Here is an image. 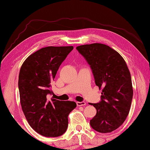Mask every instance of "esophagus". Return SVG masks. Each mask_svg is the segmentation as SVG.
Listing matches in <instances>:
<instances>
[{
	"mask_svg": "<svg viewBox=\"0 0 150 150\" xmlns=\"http://www.w3.org/2000/svg\"><path fill=\"white\" fill-rule=\"evenodd\" d=\"M76 103H77V105L78 106H83L86 105V102H77Z\"/></svg>",
	"mask_w": 150,
	"mask_h": 150,
	"instance_id": "1",
	"label": "esophagus"
}]
</instances>
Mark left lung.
<instances>
[{
	"instance_id": "1",
	"label": "left lung",
	"mask_w": 150,
	"mask_h": 150,
	"mask_svg": "<svg viewBox=\"0 0 150 150\" xmlns=\"http://www.w3.org/2000/svg\"><path fill=\"white\" fill-rule=\"evenodd\" d=\"M92 70L96 85L102 89L101 101L90 125L99 133H110L125 122L130 110L133 86L130 72L123 58L110 46L94 43L77 46Z\"/></svg>"
}]
</instances>
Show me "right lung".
<instances>
[{
	"instance_id": "add662e5",
	"label": "right lung",
	"mask_w": 150,
	"mask_h": 150,
	"mask_svg": "<svg viewBox=\"0 0 150 150\" xmlns=\"http://www.w3.org/2000/svg\"><path fill=\"white\" fill-rule=\"evenodd\" d=\"M73 46H48L27 58L19 75L20 102L33 130L45 137H59L67 131L68 116L77 104L51 98V82Z\"/></svg>"
}]
</instances>
